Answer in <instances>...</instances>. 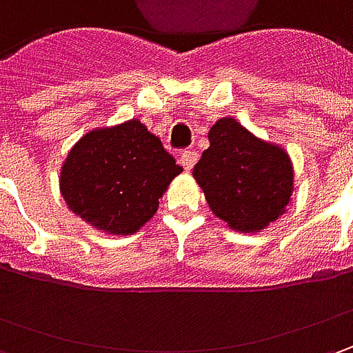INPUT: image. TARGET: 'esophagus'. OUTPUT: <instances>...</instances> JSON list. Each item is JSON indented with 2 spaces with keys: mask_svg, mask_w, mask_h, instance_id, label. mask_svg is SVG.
Listing matches in <instances>:
<instances>
[{
  "mask_svg": "<svg viewBox=\"0 0 353 353\" xmlns=\"http://www.w3.org/2000/svg\"><path fill=\"white\" fill-rule=\"evenodd\" d=\"M179 161H181L183 169L190 172V170H192V167L196 165V161H198L196 151H183V153H181V157H179Z\"/></svg>",
  "mask_w": 353,
  "mask_h": 353,
  "instance_id": "esophagus-1",
  "label": "esophagus"
}]
</instances>
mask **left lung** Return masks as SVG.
Instances as JSON below:
<instances>
[{
  "label": "left lung",
  "instance_id": "left-lung-1",
  "mask_svg": "<svg viewBox=\"0 0 353 353\" xmlns=\"http://www.w3.org/2000/svg\"><path fill=\"white\" fill-rule=\"evenodd\" d=\"M208 141L192 176L212 214L239 234L267 230L291 206L294 192L287 149L253 135L234 117L218 119Z\"/></svg>",
  "mask_w": 353,
  "mask_h": 353
}]
</instances>
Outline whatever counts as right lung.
I'll list each match as a JSON object with an SVG mask.
<instances>
[{
	"instance_id": "add662e5",
	"label": "right lung",
	"mask_w": 353,
	"mask_h": 353,
	"mask_svg": "<svg viewBox=\"0 0 353 353\" xmlns=\"http://www.w3.org/2000/svg\"><path fill=\"white\" fill-rule=\"evenodd\" d=\"M183 167L139 119L84 133L62 161L68 210L108 236H133L159 208Z\"/></svg>"
}]
</instances>
